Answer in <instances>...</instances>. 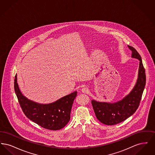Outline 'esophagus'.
I'll use <instances>...</instances> for the list:
<instances>
[{
	"instance_id": "esophagus-1",
	"label": "esophagus",
	"mask_w": 155,
	"mask_h": 155,
	"mask_svg": "<svg viewBox=\"0 0 155 155\" xmlns=\"http://www.w3.org/2000/svg\"><path fill=\"white\" fill-rule=\"evenodd\" d=\"M81 92L83 93V94H87L88 92V89L86 87H84V88H82V89H81Z\"/></svg>"
}]
</instances>
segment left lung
Returning a JSON list of instances; mask_svg holds the SVG:
<instances>
[{
  "label": "left lung",
  "mask_w": 155,
  "mask_h": 155,
  "mask_svg": "<svg viewBox=\"0 0 155 155\" xmlns=\"http://www.w3.org/2000/svg\"><path fill=\"white\" fill-rule=\"evenodd\" d=\"M128 47L132 52V57L140 60L138 78L137 84L129 95L114 103L91 101L98 120L106 125H114L124 121L136 111L140 106L142 94L146 84L145 70L140 54L131 46Z\"/></svg>",
  "instance_id": "obj_1"
}]
</instances>
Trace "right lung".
Returning a JSON list of instances; mask_svg holds the SVG:
<instances>
[{
	"mask_svg": "<svg viewBox=\"0 0 155 155\" xmlns=\"http://www.w3.org/2000/svg\"><path fill=\"white\" fill-rule=\"evenodd\" d=\"M14 87L16 96L24 114L35 123L50 130L61 129L68 123L74 99L77 92L64 96L55 102L41 104L27 99L21 93L15 75Z\"/></svg>",
	"mask_w": 155,
	"mask_h": 155,
	"instance_id": "right-lung-1",
	"label": "right lung"
}]
</instances>
